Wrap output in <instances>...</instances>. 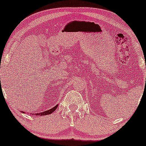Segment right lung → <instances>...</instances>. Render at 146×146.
<instances>
[{"label":"right lung","mask_w":146,"mask_h":146,"mask_svg":"<svg viewBox=\"0 0 146 146\" xmlns=\"http://www.w3.org/2000/svg\"><path fill=\"white\" fill-rule=\"evenodd\" d=\"M58 106V105H56V106H55L54 107H53L52 109H49V110L48 111H44V112H41V113H35V115H48V114H51V113H53L54 111L56 110V109H57Z\"/></svg>","instance_id":"right-lung-1"}]
</instances>
